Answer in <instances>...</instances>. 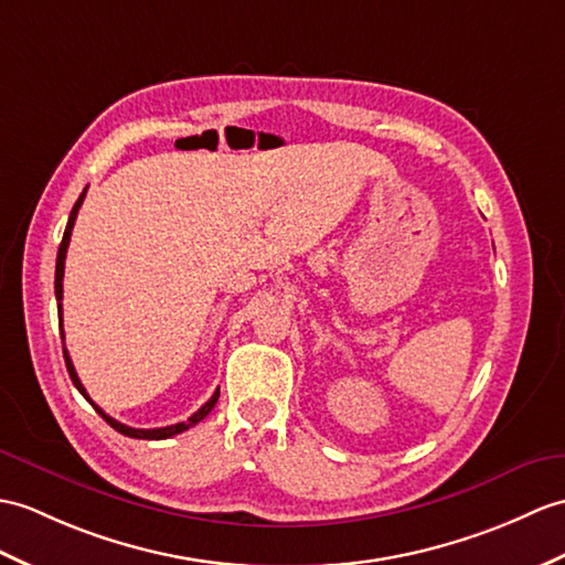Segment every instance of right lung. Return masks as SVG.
Returning a JSON list of instances; mask_svg holds the SVG:
<instances>
[{
  "label": "right lung",
  "mask_w": 565,
  "mask_h": 565,
  "mask_svg": "<svg viewBox=\"0 0 565 565\" xmlns=\"http://www.w3.org/2000/svg\"><path fill=\"white\" fill-rule=\"evenodd\" d=\"M86 190H88V188H86ZM86 190L82 192V196H78L76 204H74V209H72L70 221H67V228H64L62 243H60V250H57V267H55V296H57V315H60V334H62V344H64V330H62V279H64V257H67V247H70V238H72V228H74V221H76L78 209H82V204H84ZM64 363H67V371H70V377H72L74 387H76L78 392H82V395L90 402L86 387L82 385V380H78V375H76V371H74V363H72V359H70L67 349H64ZM216 402H218V390L214 392L212 399H209V402L202 406L200 412H194V414L188 418V422L175 424V426H166V428H129V426H125V424H120V422H115L113 416L105 414L96 402H90V404H94V409L105 418V424H110L117 433H122V436H129V438H143V440H163V438H170V436H178V433L192 428L194 424H200L202 418H204L209 412L214 409Z\"/></svg>",
  "instance_id": "add662e5"
}]
</instances>
